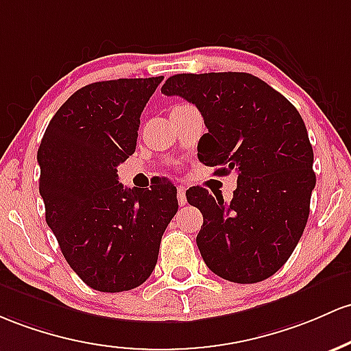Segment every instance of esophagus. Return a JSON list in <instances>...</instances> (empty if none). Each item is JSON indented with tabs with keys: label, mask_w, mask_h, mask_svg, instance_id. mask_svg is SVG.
I'll use <instances>...</instances> for the list:
<instances>
[{
	"label": "esophagus",
	"mask_w": 351,
	"mask_h": 351,
	"mask_svg": "<svg viewBox=\"0 0 351 351\" xmlns=\"http://www.w3.org/2000/svg\"><path fill=\"white\" fill-rule=\"evenodd\" d=\"M178 203L180 206L186 205V188L183 184H178Z\"/></svg>",
	"instance_id": "obj_1"
}]
</instances>
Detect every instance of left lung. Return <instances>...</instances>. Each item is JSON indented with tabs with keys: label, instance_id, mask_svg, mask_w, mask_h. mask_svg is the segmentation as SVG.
<instances>
[{
	"label": "left lung",
	"instance_id": "1",
	"mask_svg": "<svg viewBox=\"0 0 351 351\" xmlns=\"http://www.w3.org/2000/svg\"><path fill=\"white\" fill-rule=\"evenodd\" d=\"M161 93L182 96L202 113L208 133L198 152L217 175H237L232 202L193 186L202 211L196 237L206 267L233 283H258L287 263L302 238L313 191V148L296 108L250 73H183Z\"/></svg>",
	"mask_w": 351,
	"mask_h": 351
}]
</instances>
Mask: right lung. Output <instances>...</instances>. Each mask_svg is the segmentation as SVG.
Here are the masks:
<instances>
[{"mask_svg": "<svg viewBox=\"0 0 351 351\" xmlns=\"http://www.w3.org/2000/svg\"><path fill=\"white\" fill-rule=\"evenodd\" d=\"M163 76L98 82L73 93L43 134L40 195L73 271L93 290H133L155 269L178 211L176 188H123L118 165L136 148L140 117Z\"/></svg>", "mask_w": 351, "mask_h": 351, "instance_id": "right-lung-1", "label": "right lung"}]
</instances>
